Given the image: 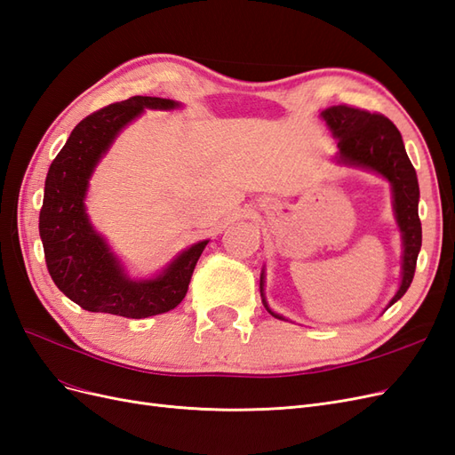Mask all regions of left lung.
Wrapping results in <instances>:
<instances>
[{
    "label": "left lung",
    "mask_w": 455,
    "mask_h": 455,
    "mask_svg": "<svg viewBox=\"0 0 455 455\" xmlns=\"http://www.w3.org/2000/svg\"><path fill=\"white\" fill-rule=\"evenodd\" d=\"M321 117L326 121L328 129L332 131L334 139H338V163L374 171L391 184L395 218L398 228H401L404 246L403 281L389 301L387 307H391L410 288L421 249V222L418 214L419 186L416 169L406 156L401 132L393 125V121L385 116L339 104L326 108ZM259 294L266 309L273 316L284 321V316L273 313L267 306L264 294V271H261L259 277Z\"/></svg>",
    "instance_id": "8db88e82"
}]
</instances>
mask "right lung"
<instances>
[{"mask_svg":"<svg viewBox=\"0 0 455 455\" xmlns=\"http://www.w3.org/2000/svg\"><path fill=\"white\" fill-rule=\"evenodd\" d=\"M180 104L157 96H132L109 104L77 123L51 163L39 235L51 279L79 307L127 319H146L174 309L184 299L196 264L209 241L178 254L157 277L132 281L96 233L85 212L89 178L116 136L144 108L174 109Z\"/></svg>","mask_w":455,"mask_h":455,"instance_id":"1","label":"right lung"}]
</instances>
